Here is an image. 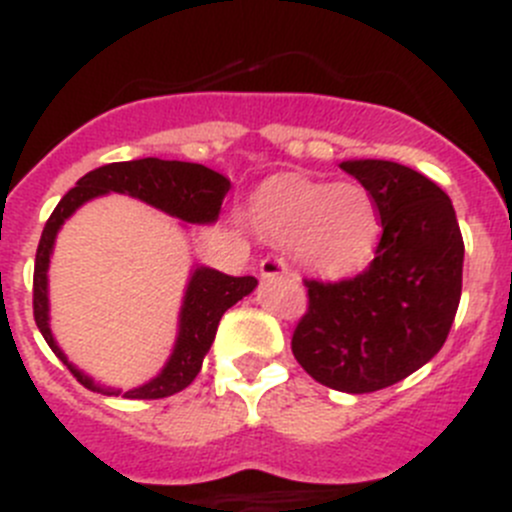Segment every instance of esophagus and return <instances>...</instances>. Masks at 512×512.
<instances>
[{
	"label": "esophagus",
	"mask_w": 512,
	"mask_h": 512,
	"mask_svg": "<svg viewBox=\"0 0 512 512\" xmlns=\"http://www.w3.org/2000/svg\"><path fill=\"white\" fill-rule=\"evenodd\" d=\"M258 271H261V278H276V276H286L288 266L283 258L266 256L261 263H258Z\"/></svg>",
	"instance_id": "obj_1"
}]
</instances>
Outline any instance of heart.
<instances>
[{
	"instance_id": "obj_1",
	"label": "heart",
	"mask_w": 512,
	"mask_h": 512,
	"mask_svg": "<svg viewBox=\"0 0 512 512\" xmlns=\"http://www.w3.org/2000/svg\"><path fill=\"white\" fill-rule=\"evenodd\" d=\"M254 221L268 239L291 246L311 271L346 276L366 266L381 239V211L358 181L281 176L258 191Z\"/></svg>"
}]
</instances>
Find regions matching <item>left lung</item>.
Wrapping results in <instances>:
<instances>
[{
	"mask_svg": "<svg viewBox=\"0 0 512 512\" xmlns=\"http://www.w3.org/2000/svg\"><path fill=\"white\" fill-rule=\"evenodd\" d=\"M381 211L371 266L338 283L306 281L308 311L293 356L323 386L373 393L443 348L463 288V236L445 191L396 161H343Z\"/></svg>",
	"mask_w": 512,
	"mask_h": 512,
	"instance_id": "8db88e82",
	"label": "left lung"
}]
</instances>
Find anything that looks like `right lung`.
<instances>
[{
    "label": "right lung",
    "mask_w": 512,
    "mask_h": 512,
    "mask_svg": "<svg viewBox=\"0 0 512 512\" xmlns=\"http://www.w3.org/2000/svg\"><path fill=\"white\" fill-rule=\"evenodd\" d=\"M231 181L214 169H206L201 164L189 161H164V159H136L119 161V164H106L89 171L77 181L72 191H67L57 209L49 216L47 226L42 231L34 261V321L42 331L44 341L49 343L59 361L74 373L79 383L89 391L101 396H124L131 401H154V398L174 396L184 391L201 371L206 353L216 338L221 316L229 311L234 303L249 296L258 286L254 276H226L209 266H194L189 283H186L184 301L179 311V331H176L174 348L166 358L164 368L156 373L144 386H136L131 391L121 388L101 386L94 378L79 371L67 353L54 341V333L49 328V261H52L57 234L64 221L84 206L86 201L99 199L104 194H126L131 199H139L184 224H216L221 214L224 196L229 194Z\"/></svg>",
    "instance_id": "add662e5"
}]
</instances>
